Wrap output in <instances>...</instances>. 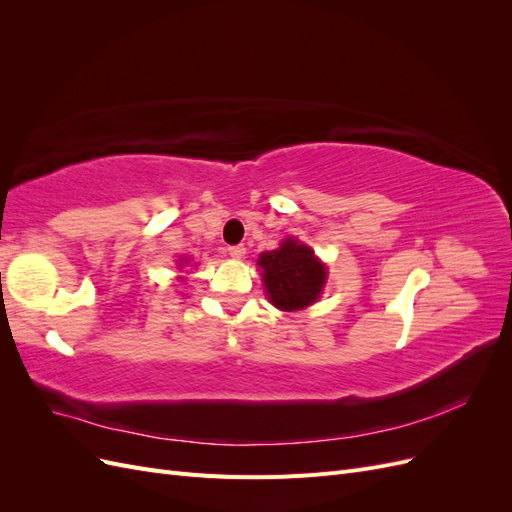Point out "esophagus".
I'll return each mask as SVG.
<instances>
[{"label": "esophagus", "instance_id": "34e87169", "mask_svg": "<svg viewBox=\"0 0 512 512\" xmlns=\"http://www.w3.org/2000/svg\"><path fill=\"white\" fill-rule=\"evenodd\" d=\"M228 254H230L232 258H243V256H245V245H243V243L230 245V247H228Z\"/></svg>", "mask_w": 512, "mask_h": 512}]
</instances>
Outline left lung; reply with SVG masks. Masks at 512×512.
<instances>
[{
  "mask_svg": "<svg viewBox=\"0 0 512 512\" xmlns=\"http://www.w3.org/2000/svg\"><path fill=\"white\" fill-rule=\"evenodd\" d=\"M258 265L271 303L284 312L312 305L327 280L322 262L297 239H286L277 250L265 252Z\"/></svg>",
  "mask_w": 512,
  "mask_h": 512,
  "instance_id": "8db88e82",
  "label": "left lung"
}]
</instances>
